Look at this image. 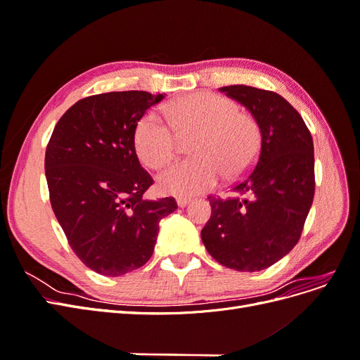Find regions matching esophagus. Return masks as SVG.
<instances>
[{
    "label": "esophagus",
    "mask_w": 360,
    "mask_h": 360,
    "mask_svg": "<svg viewBox=\"0 0 360 360\" xmlns=\"http://www.w3.org/2000/svg\"><path fill=\"white\" fill-rule=\"evenodd\" d=\"M191 202V198H177L179 207H186Z\"/></svg>",
    "instance_id": "obj_1"
}]
</instances>
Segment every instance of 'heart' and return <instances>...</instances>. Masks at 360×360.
<instances>
[{
    "label": "heart",
    "mask_w": 360,
    "mask_h": 360,
    "mask_svg": "<svg viewBox=\"0 0 360 360\" xmlns=\"http://www.w3.org/2000/svg\"><path fill=\"white\" fill-rule=\"evenodd\" d=\"M237 102L214 93H195L165 106L169 124L148 111L135 127V150L150 168H160L177 151L179 136H191L193 158L174 162L158 176L159 189L176 197L210 191L224 177L234 180L254 167L261 150L257 120Z\"/></svg>",
    "instance_id": "obj_1"
}]
</instances>
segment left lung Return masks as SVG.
<instances>
[{"label":"left lung","instance_id":"8db88e82","mask_svg":"<svg viewBox=\"0 0 360 360\" xmlns=\"http://www.w3.org/2000/svg\"><path fill=\"white\" fill-rule=\"evenodd\" d=\"M219 90L255 117L261 150L231 197L210 195L212 216L201 238L222 266L263 270L285 257L302 236L315 191L312 136L302 115L278 93L248 85Z\"/></svg>","mask_w":360,"mask_h":360}]
</instances>
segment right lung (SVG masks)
Returning <instances> with one entry per match:
<instances>
[{"label":"right lung","mask_w":360,"mask_h":360,"mask_svg":"<svg viewBox=\"0 0 360 360\" xmlns=\"http://www.w3.org/2000/svg\"><path fill=\"white\" fill-rule=\"evenodd\" d=\"M163 94L111 91L84 97L63 114L46 147L52 210L82 263L103 276L143 267L172 197L146 200L153 184L135 151V127Z\"/></svg>","instance_id":"right-lung-1"}]
</instances>
